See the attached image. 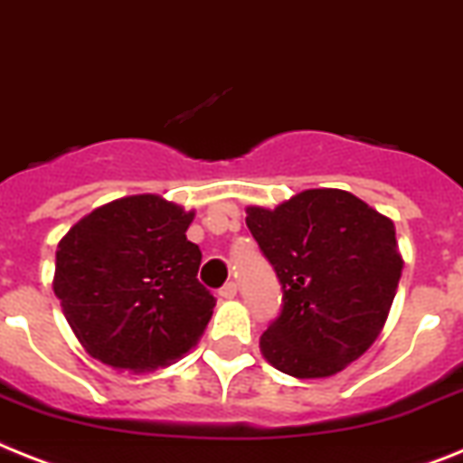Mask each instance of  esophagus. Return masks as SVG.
<instances>
[{"label": "esophagus", "mask_w": 463, "mask_h": 463, "mask_svg": "<svg viewBox=\"0 0 463 463\" xmlns=\"http://www.w3.org/2000/svg\"><path fill=\"white\" fill-rule=\"evenodd\" d=\"M219 297L221 298H235L238 297V285H235V282H225V285L219 289Z\"/></svg>", "instance_id": "34e87169"}]
</instances>
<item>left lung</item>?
I'll list each match as a JSON object with an SVG mask.
<instances>
[{"label":"left lung","mask_w":463,"mask_h":463,"mask_svg":"<svg viewBox=\"0 0 463 463\" xmlns=\"http://www.w3.org/2000/svg\"><path fill=\"white\" fill-rule=\"evenodd\" d=\"M247 228L282 285V310L261 336L268 363L322 379L363 355L402 273L393 221L345 190L317 188L275 209L247 207Z\"/></svg>","instance_id":"obj_1"}]
</instances>
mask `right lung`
Listing matches in <instances>:
<instances>
[{
  "label": "right lung",
  "mask_w": 463,
  "mask_h": 463,
  "mask_svg": "<svg viewBox=\"0 0 463 463\" xmlns=\"http://www.w3.org/2000/svg\"><path fill=\"white\" fill-rule=\"evenodd\" d=\"M193 216L165 197L131 195L93 209L58 242L53 291L89 355L150 372L200 341L216 298L197 279Z\"/></svg>",
  "instance_id": "right-lung-1"
}]
</instances>
